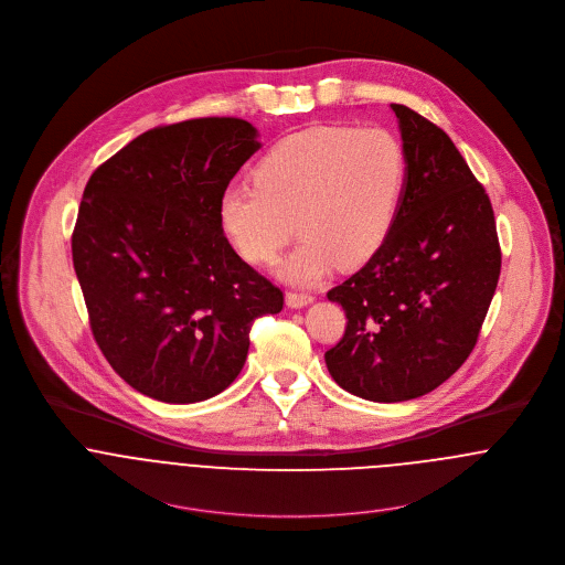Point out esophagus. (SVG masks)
Wrapping results in <instances>:
<instances>
[{
	"label": "esophagus",
	"instance_id": "esophagus-1",
	"mask_svg": "<svg viewBox=\"0 0 565 565\" xmlns=\"http://www.w3.org/2000/svg\"><path fill=\"white\" fill-rule=\"evenodd\" d=\"M316 298L311 296V294H298V291H289L287 296H285V302H287V307H291V309H302V307H307V305H311Z\"/></svg>",
	"mask_w": 565,
	"mask_h": 565
}]
</instances>
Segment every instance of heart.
<instances>
[{"label":"heart","mask_w":565,"mask_h":565,"mask_svg":"<svg viewBox=\"0 0 565 565\" xmlns=\"http://www.w3.org/2000/svg\"><path fill=\"white\" fill-rule=\"evenodd\" d=\"M406 157L383 126H318L274 146L252 171L254 189L222 193L217 217L243 260L267 265L296 233L305 242L280 274L313 285L337 263L365 265L387 239L403 195Z\"/></svg>","instance_id":"b5f03b06"}]
</instances>
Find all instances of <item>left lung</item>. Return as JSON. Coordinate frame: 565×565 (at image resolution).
I'll return each mask as SVG.
<instances>
[{"label":"left lung","instance_id":"obj_1","mask_svg":"<svg viewBox=\"0 0 565 565\" xmlns=\"http://www.w3.org/2000/svg\"><path fill=\"white\" fill-rule=\"evenodd\" d=\"M406 178L383 247L328 291L348 326L323 359L345 392L372 403L419 398L477 345L500 276L493 209L450 137L403 104Z\"/></svg>","mask_w":565,"mask_h":565}]
</instances>
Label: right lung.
Returning a JSON list of instances; mask_svg holds the SVG:
<instances>
[{"label": "right lung", "mask_w": 565, "mask_h": 565, "mask_svg": "<svg viewBox=\"0 0 565 565\" xmlns=\"http://www.w3.org/2000/svg\"><path fill=\"white\" fill-rule=\"evenodd\" d=\"M256 137L237 117L159 126L84 186L72 254L88 322L110 367L143 396L222 394L243 370L254 320L282 309V291L233 249L217 217Z\"/></svg>", "instance_id": "add662e5"}]
</instances>
